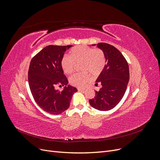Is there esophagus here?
I'll list each match as a JSON object with an SVG mask.
<instances>
[{"mask_svg":"<svg viewBox=\"0 0 160 160\" xmlns=\"http://www.w3.org/2000/svg\"><path fill=\"white\" fill-rule=\"evenodd\" d=\"M77 90H78L79 91H85L83 89H80V88H78L77 89Z\"/></svg>","mask_w":160,"mask_h":160,"instance_id":"esophagus-1","label":"esophagus"}]
</instances>
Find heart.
I'll list each match as a JSON object with an SVG mask.
<instances>
[{
    "label": "heart",
    "instance_id": "b5f03b06",
    "mask_svg": "<svg viewBox=\"0 0 160 160\" xmlns=\"http://www.w3.org/2000/svg\"><path fill=\"white\" fill-rule=\"evenodd\" d=\"M61 67L67 75L73 72L77 65H80L81 73H77L69 78L71 85L83 88L91 81V76H99L105 69L106 57L100 49H94L86 45H79L70 51V56L65 55L61 60Z\"/></svg>",
    "mask_w": 160,
    "mask_h": 160
}]
</instances>
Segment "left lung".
Segmentation results:
<instances>
[{
    "label": "left lung",
    "mask_w": 160,
    "mask_h": 160,
    "mask_svg": "<svg viewBox=\"0 0 160 160\" xmlns=\"http://www.w3.org/2000/svg\"><path fill=\"white\" fill-rule=\"evenodd\" d=\"M97 47L104 52L106 65L95 83H101L102 88L95 91V96L89 99V103L98 110L109 111L119 103L126 91L129 79V66L122 52L113 45L99 42Z\"/></svg>",
    "instance_id": "obj_1"
}]
</instances>
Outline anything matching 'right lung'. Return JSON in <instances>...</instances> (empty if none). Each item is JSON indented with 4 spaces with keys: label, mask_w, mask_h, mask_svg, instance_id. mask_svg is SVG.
Masks as SVG:
<instances>
[{
    "label": "right lung",
    "mask_w": 160,
    "mask_h": 160,
    "mask_svg": "<svg viewBox=\"0 0 160 160\" xmlns=\"http://www.w3.org/2000/svg\"><path fill=\"white\" fill-rule=\"evenodd\" d=\"M71 47H45L30 62L28 80L32 95L37 105L51 114L59 115L68 109L72 94L77 91V88L69 85L62 91L55 88L68 83L61 63L65 52Z\"/></svg>",
    "instance_id": "obj_1"
}]
</instances>
